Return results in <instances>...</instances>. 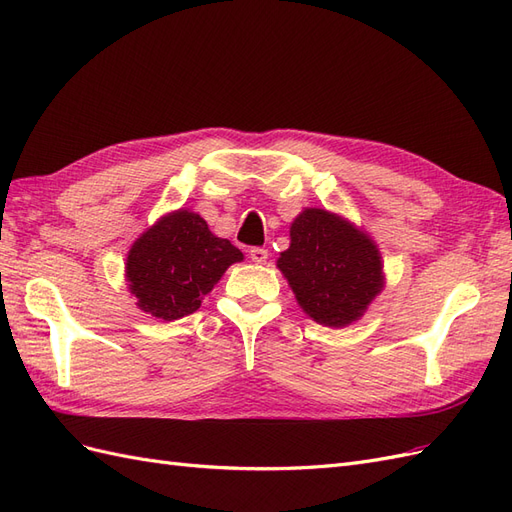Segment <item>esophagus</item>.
I'll list each match as a JSON object with an SVG mask.
<instances>
[{"instance_id": "obj_1", "label": "esophagus", "mask_w": 512, "mask_h": 512, "mask_svg": "<svg viewBox=\"0 0 512 512\" xmlns=\"http://www.w3.org/2000/svg\"><path fill=\"white\" fill-rule=\"evenodd\" d=\"M250 258L256 262V265H262V262H267L269 252L265 250V247H252V250H250Z\"/></svg>"}]
</instances>
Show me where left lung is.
Instances as JSON below:
<instances>
[{
    "instance_id": "left-lung-1",
    "label": "left lung",
    "mask_w": 512,
    "mask_h": 512,
    "mask_svg": "<svg viewBox=\"0 0 512 512\" xmlns=\"http://www.w3.org/2000/svg\"><path fill=\"white\" fill-rule=\"evenodd\" d=\"M303 312L324 327L359 320L384 288L382 258L363 230L324 209H305L290 226V247L277 258Z\"/></svg>"
}]
</instances>
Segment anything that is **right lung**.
Segmentation results:
<instances>
[{
  "instance_id": "add662e5",
  "label": "right lung",
  "mask_w": 512,
  "mask_h": 512,
  "mask_svg": "<svg viewBox=\"0 0 512 512\" xmlns=\"http://www.w3.org/2000/svg\"><path fill=\"white\" fill-rule=\"evenodd\" d=\"M241 260V250L215 237L198 213L179 209L134 241L126 280L138 309L160 320H179L194 314L224 271Z\"/></svg>"
}]
</instances>
